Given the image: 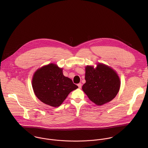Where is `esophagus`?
Returning a JSON list of instances; mask_svg holds the SVG:
<instances>
[{"label":"esophagus","mask_w":148,"mask_h":148,"mask_svg":"<svg viewBox=\"0 0 148 148\" xmlns=\"http://www.w3.org/2000/svg\"><path fill=\"white\" fill-rule=\"evenodd\" d=\"M82 83H79V84H78V87H79V88H82Z\"/></svg>","instance_id":"34e87169"}]
</instances>
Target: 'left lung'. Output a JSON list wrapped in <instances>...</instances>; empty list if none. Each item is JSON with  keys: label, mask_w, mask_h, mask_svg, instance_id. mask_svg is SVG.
Returning a JSON list of instances; mask_svg holds the SVG:
<instances>
[{"label": "left lung", "mask_w": 148, "mask_h": 148, "mask_svg": "<svg viewBox=\"0 0 148 148\" xmlns=\"http://www.w3.org/2000/svg\"><path fill=\"white\" fill-rule=\"evenodd\" d=\"M85 70L86 83L82 90L89 99L99 106L112 101L118 93L121 86L116 73L110 67L100 63L96 68L87 66Z\"/></svg>", "instance_id": "obj_1"}]
</instances>
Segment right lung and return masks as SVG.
<instances>
[{"label":"right lung","mask_w":148,"mask_h":148,"mask_svg":"<svg viewBox=\"0 0 148 148\" xmlns=\"http://www.w3.org/2000/svg\"><path fill=\"white\" fill-rule=\"evenodd\" d=\"M32 87L39 100L53 107L60 106L70 92L78 88L72 80L63 75L62 69L52 63L35 72Z\"/></svg>","instance_id":"obj_1"}]
</instances>
